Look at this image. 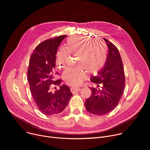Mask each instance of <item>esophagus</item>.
Segmentation results:
<instances>
[{"mask_svg": "<svg viewBox=\"0 0 150 150\" xmlns=\"http://www.w3.org/2000/svg\"><path fill=\"white\" fill-rule=\"evenodd\" d=\"M70 91L72 93L76 92H79L80 91V87H71Z\"/></svg>", "mask_w": 150, "mask_h": 150, "instance_id": "esophagus-1", "label": "esophagus"}]
</instances>
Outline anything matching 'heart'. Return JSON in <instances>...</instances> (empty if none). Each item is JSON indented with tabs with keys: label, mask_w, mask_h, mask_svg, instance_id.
Masks as SVG:
<instances>
[{
	"label": "heart",
	"mask_w": 150,
	"mask_h": 150,
	"mask_svg": "<svg viewBox=\"0 0 150 150\" xmlns=\"http://www.w3.org/2000/svg\"><path fill=\"white\" fill-rule=\"evenodd\" d=\"M76 55L74 67L67 69L63 73L64 81L71 86L81 84L86 78V71L96 74L103 67L107 59V47L99 38L87 36L73 35L66 40V46L57 53L56 64L59 68L66 66L69 55Z\"/></svg>",
	"instance_id": "b5f03b06"
}]
</instances>
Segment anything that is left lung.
<instances>
[{"mask_svg":"<svg viewBox=\"0 0 150 150\" xmlns=\"http://www.w3.org/2000/svg\"><path fill=\"white\" fill-rule=\"evenodd\" d=\"M109 54L104 67L99 74L91 77L96 87H90L91 95L85 102L89 113L105 115L113 110L118 105L124 93L125 77L122 59L117 47L106 39Z\"/></svg>","mask_w":150,"mask_h":150,"instance_id":"8db88e82","label":"left lung"}]
</instances>
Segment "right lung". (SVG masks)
<instances>
[{"mask_svg": "<svg viewBox=\"0 0 150 150\" xmlns=\"http://www.w3.org/2000/svg\"><path fill=\"white\" fill-rule=\"evenodd\" d=\"M67 35H60L40 43L30 58L28 80L30 90L38 109L46 115L62 112L72 95L69 87L59 86V90L52 91L54 85H59L61 79L54 80L55 55L58 46Z\"/></svg>", "mask_w": 150, "mask_h": 150, "instance_id": "1", "label": "right lung"}]
</instances>
